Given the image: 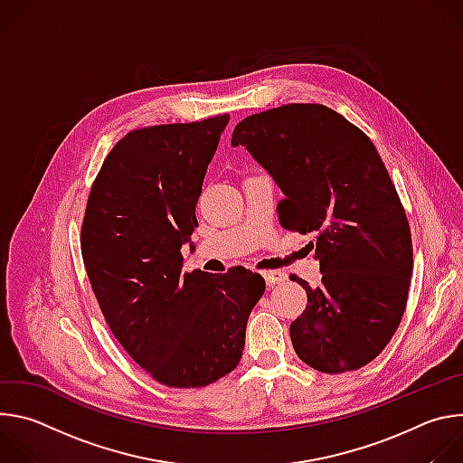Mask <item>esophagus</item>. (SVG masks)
<instances>
[{"mask_svg": "<svg viewBox=\"0 0 463 463\" xmlns=\"http://www.w3.org/2000/svg\"><path fill=\"white\" fill-rule=\"evenodd\" d=\"M261 275H263V279H266L268 286H275V284H280V282H284V280H286V275H284L282 271H279V269L263 271Z\"/></svg>", "mask_w": 463, "mask_h": 463, "instance_id": "esophagus-1", "label": "esophagus"}]
</instances>
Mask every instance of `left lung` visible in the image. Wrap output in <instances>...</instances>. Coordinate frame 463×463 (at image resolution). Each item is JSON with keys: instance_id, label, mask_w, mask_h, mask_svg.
I'll list each match as a JSON object with an SVG mask.
<instances>
[{"instance_id": "1", "label": "left lung", "mask_w": 463, "mask_h": 463, "mask_svg": "<svg viewBox=\"0 0 463 463\" xmlns=\"http://www.w3.org/2000/svg\"><path fill=\"white\" fill-rule=\"evenodd\" d=\"M245 146L284 192L280 223L313 232L320 284L291 322L297 355L324 373L373 361L398 329L412 277V238L400 195L363 131L322 104H286L236 124Z\"/></svg>"}]
</instances>
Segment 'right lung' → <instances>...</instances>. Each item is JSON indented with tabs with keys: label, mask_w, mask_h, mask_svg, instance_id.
I'll list each match as a JSON object with an SVG mask.
<instances>
[{
	"label": "right lung",
	"mask_w": 463,
	"mask_h": 463,
	"mask_svg": "<svg viewBox=\"0 0 463 463\" xmlns=\"http://www.w3.org/2000/svg\"><path fill=\"white\" fill-rule=\"evenodd\" d=\"M229 115L129 131L102 163L80 232L104 318L143 370L172 388L236 368L266 280L245 268L181 273L195 203Z\"/></svg>",
	"instance_id": "add662e5"
}]
</instances>
